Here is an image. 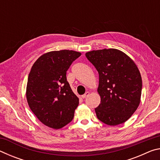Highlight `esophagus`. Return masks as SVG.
<instances>
[{
  "instance_id": "34e87169",
  "label": "esophagus",
  "mask_w": 160,
  "mask_h": 160,
  "mask_svg": "<svg viewBox=\"0 0 160 160\" xmlns=\"http://www.w3.org/2000/svg\"><path fill=\"white\" fill-rule=\"evenodd\" d=\"M90 92H85V94H83V95H82V99H85V98H86L87 97H88L89 95H90Z\"/></svg>"
}]
</instances>
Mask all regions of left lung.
Masks as SVG:
<instances>
[{
	"label": "left lung",
	"instance_id": "left-lung-1",
	"mask_svg": "<svg viewBox=\"0 0 160 160\" xmlns=\"http://www.w3.org/2000/svg\"><path fill=\"white\" fill-rule=\"evenodd\" d=\"M85 56L99 72L101 102L95 109L97 117L109 126L125 123L141 98L142 78L136 64L116 48L93 50Z\"/></svg>",
	"mask_w": 160,
	"mask_h": 160
}]
</instances>
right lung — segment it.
<instances>
[{"instance_id": "1", "label": "right lung", "mask_w": 160, "mask_h": 160, "mask_svg": "<svg viewBox=\"0 0 160 160\" xmlns=\"http://www.w3.org/2000/svg\"><path fill=\"white\" fill-rule=\"evenodd\" d=\"M81 53L72 50L44 53L34 62L26 88L29 107L49 128L59 129L72 120L79 98L70 88L66 71Z\"/></svg>"}]
</instances>
